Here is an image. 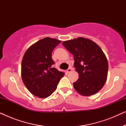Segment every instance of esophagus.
I'll list each match as a JSON object with an SVG mask.
<instances>
[{
    "label": "esophagus",
    "mask_w": 126,
    "mask_h": 126,
    "mask_svg": "<svg viewBox=\"0 0 126 126\" xmlns=\"http://www.w3.org/2000/svg\"><path fill=\"white\" fill-rule=\"evenodd\" d=\"M72 70H73V69H72V67H70V68H69L68 69H67V73H70V72H72Z\"/></svg>",
    "instance_id": "1"
}]
</instances>
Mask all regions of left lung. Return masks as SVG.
I'll use <instances>...</instances> for the list:
<instances>
[{"label":"left lung","mask_w":126,"mask_h":126,"mask_svg":"<svg viewBox=\"0 0 126 126\" xmlns=\"http://www.w3.org/2000/svg\"><path fill=\"white\" fill-rule=\"evenodd\" d=\"M63 45L73 54L75 68L79 79L73 87L82 96L95 94L104 86L107 79L108 64L104 53L94 41L79 37L65 41Z\"/></svg>","instance_id":"left-lung-1"}]
</instances>
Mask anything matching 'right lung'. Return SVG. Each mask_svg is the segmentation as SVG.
<instances>
[{"label": "right lung", "mask_w": 126, "mask_h": 126, "mask_svg": "<svg viewBox=\"0 0 126 126\" xmlns=\"http://www.w3.org/2000/svg\"><path fill=\"white\" fill-rule=\"evenodd\" d=\"M61 41L49 37L41 39L31 46L24 54L21 75L26 87L40 98L50 96L56 91L64 72L53 67L51 53Z\"/></svg>", "instance_id": "obj_1"}]
</instances>
